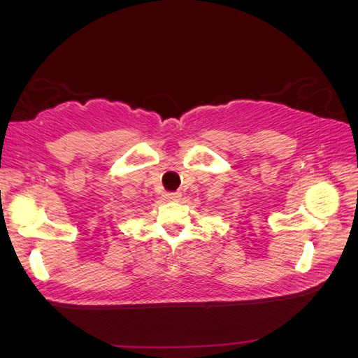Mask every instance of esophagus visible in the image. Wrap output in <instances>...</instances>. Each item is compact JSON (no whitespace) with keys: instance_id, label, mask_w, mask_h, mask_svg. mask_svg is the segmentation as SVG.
<instances>
[{"instance_id":"obj_1","label":"esophagus","mask_w":358,"mask_h":358,"mask_svg":"<svg viewBox=\"0 0 358 358\" xmlns=\"http://www.w3.org/2000/svg\"><path fill=\"white\" fill-rule=\"evenodd\" d=\"M162 197H164L166 201H179L180 197H182V194L180 192H166Z\"/></svg>"}]
</instances>
